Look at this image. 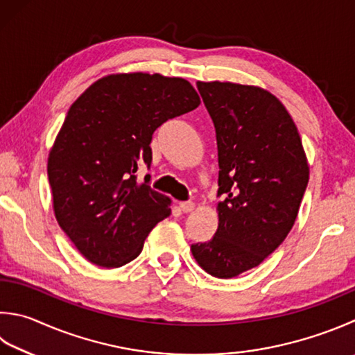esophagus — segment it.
Instances as JSON below:
<instances>
[{
	"instance_id": "esophagus-1",
	"label": "esophagus",
	"mask_w": 355,
	"mask_h": 355,
	"mask_svg": "<svg viewBox=\"0 0 355 355\" xmlns=\"http://www.w3.org/2000/svg\"><path fill=\"white\" fill-rule=\"evenodd\" d=\"M179 209L184 213H190L195 210V204H193L191 200H184V202H179Z\"/></svg>"
}]
</instances>
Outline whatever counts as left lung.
Returning <instances> with one entry per match:
<instances>
[{
  "label": "left lung",
  "instance_id": "1",
  "mask_svg": "<svg viewBox=\"0 0 355 355\" xmlns=\"http://www.w3.org/2000/svg\"><path fill=\"white\" fill-rule=\"evenodd\" d=\"M218 145V230L191 244L205 272L233 278L277 250L295 223L309 182L298 130L270 92L238 83L198 82Z\"/></svg>",
  "mask_w": 355,
  "mask_h": 355
}]
</instances>
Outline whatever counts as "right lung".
I'll return each instance as SVG.
<instances>
[{
    "label": "right lung",
    "instance_id": "obj_1",
    "mask_svg": "<svg viewBox=\"0 0 355 355\" xmlns=\"http://www.w3.org/2000/svg\"><path fill=\"white\" fill-rule=\"evenodd\" d=\"M200 103L184 78L116 73L97 80L68 111L48 159L53 211L89 263L112 269L139 257L168 218L170 199L137 182L151 165V139L166 120Z\"/></svg>",
    "mask_w": 355,
    "mask_h": 355
}]
</instances>
